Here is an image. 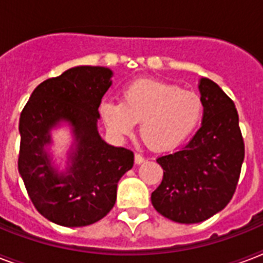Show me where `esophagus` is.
<instances>
[{"instance_id":"obj_1","label":"esophagus","mask_w":263,"mask_h":263,"mask_svg":"<svg viewBox=\"0 0 263 263\" xmlns=\"http://www.w3.org/2000/svg\"><path fill=\"white\" fill-rule=\"evenodd\" d=\"M142 162H144V157L142 156V154H138V153H136V154H135V164L139 165V164H142Z\"/></svg>"}]
</instances>
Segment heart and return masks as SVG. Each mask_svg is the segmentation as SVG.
Listing matches in <instances>:
<instances>
[{
    "label": "heart",
    "mask_w": 263,
    "mask_h": 263,
    "mask_svg": "<svg viewBox=\"0 0 263 263\" xmlns=\"http://www.w3.org/2000/svg\"><path fill=\"white\" fill-rule=\"evenodd\" d=\"M101 116L116 136L131 135L139 123L142 139L154 150H168L191 135L203 115L195 91L161 80H138L123 91L121 102L101 103Z\"/></svg>",
    "instance_id": "b5f03b06"
}]
</instances>
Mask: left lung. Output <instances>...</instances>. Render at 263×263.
<instances>
[{"mask_svg":"<svg viewBox=\"0 0 263 263\" xmlns=\"http://www.w3.org/2000/svg\"><path fill=\"white\" fill-rule=\"evenodd\" d=\"M202 125L185 146L157 158L162 181L152 194L157 212L180 224H196L221 212L232 199L245 143L235 103L213 80L198 84Z\"/></svg>","mask_w":263,"mask_h":263,"instance_id":"8db88e82","label":"left lung"}]
</instances>
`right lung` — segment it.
<instances>
[{"mask_svg":"<svg viewBox=\"0 0 263 263\" xmlns=\"http://www.w3.org/2000/svg\"><path fill=\"white\" fill-rule=\"evenodd\" d=\"M105 67L69 68L39 84L18 121V173L30 199L45 218L63 227H86L110 212L117 183L134 166V153L106 143L98 132V107L111 86ZM65 123L74 136L67 168L50 153L51 131Z\"/></svg>","mask_w":263,"mask_h":263,"instance_id":"add662e5","label":"right lung"}]
</instances>
